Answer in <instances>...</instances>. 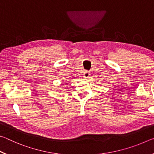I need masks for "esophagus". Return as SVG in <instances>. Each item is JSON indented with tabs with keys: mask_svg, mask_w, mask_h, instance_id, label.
Here are the masks:
<instances>
[{
	"mask_svg": "<svg viewBox=\"0 0 154 154\" xmlns=\"http://www.w3.org/2000/svg\"><path fill=\"white\" fill-rule=\"evenodd\" d=\"M90 73L89 71H85L84 72H83V77H84L85 79H88V78L90 77Z\"/></svg>",
	"mask_w": 154,
	"mask_h": 154,
	"instance_id": "34e87169",
	"label": "esophagus"
}]
</instances>
